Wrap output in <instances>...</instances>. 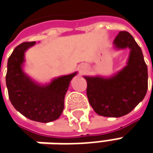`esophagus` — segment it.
I'll return each mask as SVG.
<instances>
[{"mask_svg":"<svg viewBox=\"0 0 153 153\" xmlns=\"http://www.w3.org/2000/svg\"><path fill=\"white\" fill-rule=\"evenodd\" d=\"M79 69H80L81 73H84V72L85 71V69H86V67L85 66V65H81V67L79 68Z\"/></svg>","mask_w":153,"mask_h":153,"instance_id":"1","label":"esophagus"}]
</instances>
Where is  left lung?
Instances as JSON below:
<instances>
[{"instance_id": "left-lung-1", "label": "left lung", "mask_w": 153, "mask_h": 153, "mask_svg": "<svg viewBox=\"0 0 153 153\" xmlns=\"http://www.w3.org/2000/svg\"><path fill=\"white\" fill-rule=\"evenodd\" d=\"M113 48H129L126 65L110 77L84 78L87 81V97L94 111L101 116L119 118L130 113L144 99L148 74L141 49L129 33L120 31L113 41Z\"/></svg>"}]
</instances>
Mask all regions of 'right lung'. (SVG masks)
<instances>
[{
    "instance_id": "obj_1",
    "label": "right lung",
    "mask_w": 153,
    "mask_h": 153,
    "mask_svg": "<svg viewBox=\"0 0 153 153\" xmlns=\"http://www.w3.org/2000/svg\"><path fill=\"white\" fill-rule=\"evenodd\" d=\"M35 41L18 45L8 58L6 84L8 96L15 109L26 118L40 123L57 119L64 108V98L72 79L77 72L56 78L40 85L24 71L25 52Z\"/></svg>"
}]
</instances>
